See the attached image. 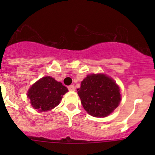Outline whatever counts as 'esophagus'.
I'll use <instances>...</instances> for the list:
<instances>
[{
    "label": "esophagus",
    "mask_w": 155,
    "mask_h": 155,
    "mask_svg": "<svg viewBox=\"0 0 155 155\" xmlns=\"http://www.w3.org/2000/svg\"><path fill=\"white\" fill-rule=\"evenodd\" d=\"M68 90H69V91H74V90H75V87H74V84L69 85L68 87Z\"/></svg>",
    "instance_id": "1"
}]
</instances>
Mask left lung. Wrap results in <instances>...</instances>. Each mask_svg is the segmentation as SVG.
<instances>
[{"mask_svg": "<svg viewBox=\"0 0 155 155\" xmlns=\"http://www.w3.org/2000/svg\"><path fill=\"white\" fill-rule=\"evenodd\" d=\"M78 94L87 113L105 117L118 107L121 96L116 82L104 74H91L81 81Z\"/></svg>", "mask_w": 155, "mask_h": 155, "instance_id": "left-lung-1", "label": "left lung"}]
</instances>
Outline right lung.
Here are the masks:
<instances>
[{
  "instance_id": "obj_1",
  "label": "right lung",
  "mask_w": 155,
  "mask_h": 155,
  "mask_svg": "<svg viewBox=\"0 0 155 155\" xmlns=\"http://www.w3.org/2000/svg\"><path fill=\"white\" fill-rule=\"evenodd\" d=\"M68 88L51 77H44L30 87L28 97L32 107L40 112L50 110L59 105Z\"/></svg>"
}]
</instances>
